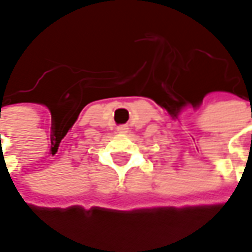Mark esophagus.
<instances>
[{
  "mask_svg": "<svg viewBox=\"0 0 252 252\" xmlns=\"http://www.w3.org/2000/svg\"><path fill=\"white\" fill-rule=\"evenodd\" d=\"M117 131L120 132V133H126V132L128 131V128H126V126H119V128H117Z\"/></svg>",
  "mask_w": 252,
  "mask_h": 252,
  "instance_id": "34e87169",
  "label": "esophagus"
}]
</instances>
